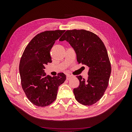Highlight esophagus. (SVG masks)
Masks as SVG:
<instances>
[{"instance_id": "34e87169", "label": "esophagus", "mask_w": 132, "mask_h": 132, "mask_svg": "<svg viewBox=\"0 0 132 132\" xmlns=\"http://www.w3.org/2000/svg\"><path fill=\"white\" fill-rule=\"evenodd\" d=\"M71 77H72V75H71L70 74H67V80H69Z\"/></svg>"}]
</instances>
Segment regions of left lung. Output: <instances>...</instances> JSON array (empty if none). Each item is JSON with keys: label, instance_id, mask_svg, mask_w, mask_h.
Returning a JSON list of instances; mask_svg holds the SVG:
<instances>
[{"label": "left lung", "instance_id": "obj_1", "mask_svg": "<svg viewBox=\"0 0 132 132\" xmlns=\"http://www.w3.org/2000/svg\"><path fill=\"white\" fill-rule=\"evenodd\" d=\"M64 40L73 48L78 62L89 69L86 79L77 76L80 84L73 90L75 99L84 105H93L104 94L111 75V63L105 46L96 35L85 30L66 31L59 39L60 41Z\"/></svg>", "mask_w": 132, "mask_h": 132}]
</instances>
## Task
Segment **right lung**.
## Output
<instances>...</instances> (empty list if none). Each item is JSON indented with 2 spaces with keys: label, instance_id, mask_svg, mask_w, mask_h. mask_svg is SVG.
<instances>
[{
  "label": "right lung",
  "instance_id": "obj_1",
  "mask_svg": "<svg viewBox=\"0 0 132 132\" xmlns=\"http://www.w3.org/2000/svg\"><path fill=\"white\" fill-rule=\"evenodd\" d=\"M64 32L46 31L37 34L28 44L21 58L19 72L21 86L27 98L36 106L45 107L53 102L58 87L66 79L63 73L52 77L44 70L45 65L52 62L51 48Z\"/></svg>",
  "mask_w": 132,
  "mask_h": 132
}]
</instances>
